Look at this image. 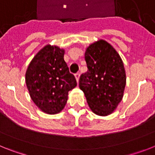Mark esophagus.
Here are the masks:
<instances>
[{
  "label": "esophagus",
  "mask_w": 155,
  "mask_h": 155,
  "mask_svg": "<svg viewBox=\"0 0 155 155\" xmlns=\"http://www.w3.org/2000/svg\"><path fill=\"white\" fill-rule=\"evenodd\" d=\"M79 77H80V74L78 73L75 74V78H76L77 82H78V81H79Z\"/></svg>",
  "instance_id": "34e87169"
}]
</instances>
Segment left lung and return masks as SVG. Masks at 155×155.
<instances>
[{"label": "left lung", "mask_w": 155, "mask_h": 155, "mask_svg": "<svg viewBox=\"0 0 155 155\" xmlns=\"http://www.w3.org/2000/svg\"><path fill=\"white\" fill-rule=\"evenodd\" d=\"M84 59L87 71L81 75L79 87L93 113L109 116L124 97L127 80L124 63L113 46L103 39L86 49Z\"/></svg>", "instance_id": "obj_1"}]
</instances>
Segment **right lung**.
<instances>
[{
  "mask_svg": "<svg viewBox=\"0 0 155 155\" xmlns=\"http://www.w3.org/2000/svg\"><path fill=\"white\" fill-rule=\"evenodd\" d=\"M64 56V49L46 45L31 60L25 73L31 100L47 114L61 112L68 102V91L77 86Z\"/></svg>",
  "mask_w": 155,
  "mask_h": 155,
  "instance_id": "obj_1",
  "label": "right lung"
}]
</instances>
